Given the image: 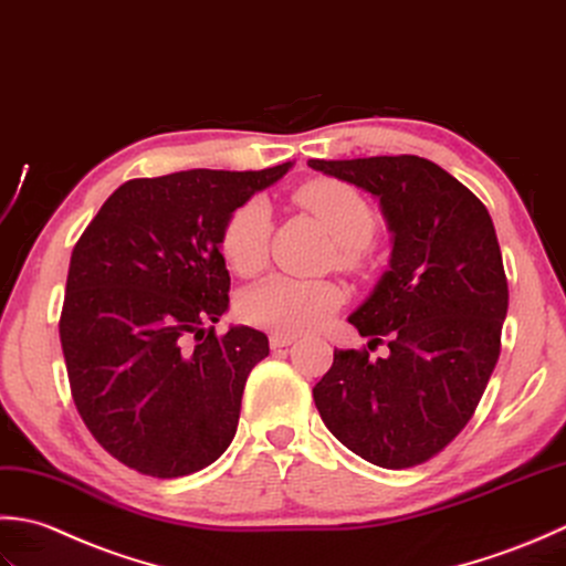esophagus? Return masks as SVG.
<instances>
[{
    "label": "esophagus",
    "instance_id": "1",
    "mask_svg": "<svg viewBox=\"0 0 566 566\" xmlns=\"http://www.w3.org/2000/svg\"><path fill=\"white\" fill-rule=\"evenodd\" d=\"M297 337L295 334H281V332H273L269 342H271V349H283V347H291Z\"/></svg>",
    "mask_w": 566,
    "mask_h": 566
}]
</instances>
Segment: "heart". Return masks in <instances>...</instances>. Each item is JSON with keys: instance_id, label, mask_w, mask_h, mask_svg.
Returning <instances> with one entry per match:
<instances>
[{"instance_id": "1", "label": "heart", "mask_w": 566, "mask_h": 566, "mask_svg": "<svg viewBox=\"0 0 566 566\" xmlns=\"http://www.w3.org/2000/svg\"><path fill=\"white\" fill-rule=\"evenodd\" d=\"M295 200L313 212L339 241V263L359 269L364 247L376 234V212L364 195L342 180L317 178L297 188ZM271 210L266 200L251 198L227 217L219 234V251L234 273L256 275L266 266ZM342 305V291L329 281H303L291 275L253 285L239 303V315L249 325L281 334H300L319 327Z\"/></svg>"}]
</instances>
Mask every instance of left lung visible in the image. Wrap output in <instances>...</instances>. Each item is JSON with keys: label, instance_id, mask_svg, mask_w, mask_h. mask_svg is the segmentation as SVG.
<instances>
[{"label": "left lung", "instance_id": "8db88e82", "mask_svg": "<svg viewBox=\"0 0 566 566\" xmlns=\"http://www.w3.org/2000/svg\"><path fill=\"white\" fill-rule=\"evenodd\" d=\"M310 168L371 192L394 232L390 269L349 315L374 349H334L313 388L322 422L354 454L408 469L467 428L501 354L509 313L491 214L467 186L420 156L310 158Z\"/></svg>", "mask_w": 566, "mask_h": 566}]
</instances>
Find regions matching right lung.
I'll list each match as a JSON object with an SVG mask.
<instances>
[{
	"label": "right lung",
	"mask_w": 566,
	"mask_h": 566,
	"mask_svg": "<svg viewBox=\"0 0 566 566\" xmlns=\"http://www.w3.org/2000/svg\"><path fill=\"white\" fill-rule=\"evenodd\" d=\"M293 164L126 180L77 239L61 344L80 418L138 474L188 476L232 444L269 337L214 332L229 307L227 217Z\"/></svg>",
	"instance_id": "obj_1"
}]
</instances>
